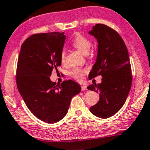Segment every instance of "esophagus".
<instances>
[{"label": "esophagus", "mask_w": 150, "mask_h": 150, "mask_svg": "<svg viewBox=\"0 0 150 150\" xmlns=\"http://www.w3.org/2000/svg\"><path fill=\"white\" fill-rule=\"evenodd\" d=\"M81 91H86V90H87V86H85V85H81Z\"/></svg>", "instance_id": "1"}]
</instances>
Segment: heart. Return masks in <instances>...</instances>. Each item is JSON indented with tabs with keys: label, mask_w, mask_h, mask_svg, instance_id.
<instances>
[{
	"label": "heart",
	"mask_w": 150,
	"mask_h": 150,
	"mask_svg": "<svg viewBox=\"0 0 150 150\" xmlns=\"http://www.w3.org/2000/svg\"><path fill=\"white\" fill-rule=\"evenodd\" d=\"M73 45L77 50L79 51L81 54H84V55H86V54H88L89 50H90L91 47V43L90 40H89L88 38L84 37V36L80 35V34H77L76 36L74 38ZM65 51L63 50L61 53V56H60L61 62L62 63L65 61ZM84 71H83V70L75 69L71 71V75L74 79H75L79 81H81L84 79Z\"/></svg>",
	"instance_id": "obj_1"
}]
</instances>
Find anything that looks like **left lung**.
Segmentation results:
<instances>
[{
	"label": "left lung",
	"mask_w": 150,
	"mask_h": 150,
	"mask_svg": "<svg viewBox=\"0 0 150 150\" xmlns=\"http://www.w3.org/2000/svg\"><path fill=\"white\" fill-rule=\"evenodd\" d=\"M88 34L98 42L96 62L88 77H102L100 84L87 87L100 93L99 101L90 111L100 118H108L122 108L129 93L132 80L129 56L124 41L111 28L96 24Z\"/></svg>",
	"instance_id": "1"
}]
</instances>
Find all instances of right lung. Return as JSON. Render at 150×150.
<instances>
[{"instance_id": "obj_1", "label": "right lung", "mask_w": 150, "mask_h": 150, "mask_svg": "<svg viewBox=\"0 0 150 150\" xmlns=\"http://www.w3.org/2000/svg\"><path fill=\"white\" fill-rule=\"evenodd\" d=\"M64 33L36 34L24 41L16 70L18 91L28 109L39 120L55 123L69 111L72 98L81 91L73 80L52 82L53 69L61 66Z\"/></svg>"}]
</instances>
